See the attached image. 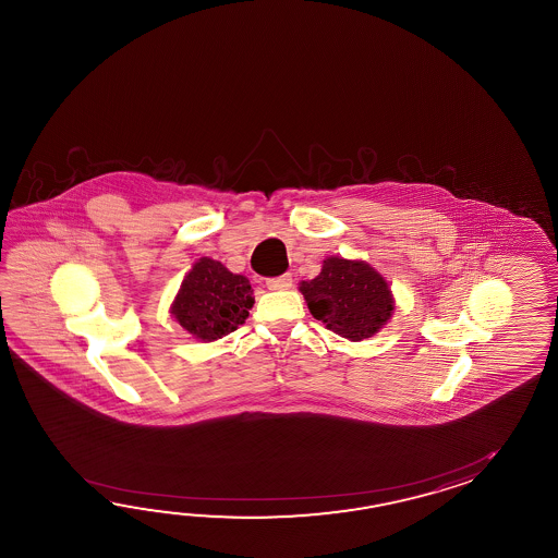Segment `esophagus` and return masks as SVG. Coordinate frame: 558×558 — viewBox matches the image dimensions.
I'll list each match as a JSON object with an SVG mask.
<instances>
[{"mask_svg":"<svg viewBox=\"0 0 558 558\" xmlns=\"http://www.w3.org/2000/svg\"><path fill=\"white\" fill-rule=\"evenodd\" d=\"M291 284H293L291 274L279 275V277L267 279V287H269L271 291H284V289H291Z\"/></svg>","mask_w":558,"mask_h":558,"instance_id":"1","label":"esophagus"}]
</instances>
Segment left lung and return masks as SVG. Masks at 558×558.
Wrapping results in <instances>:
<instances>
[{"instance_id":"1","label":"left lung","mask_w":558,"mask_h":558,"mask_svg":"<svg viewBox=\"0 0 558 558\" xmlns=\"http://www.w3.org/2000/svg\"><path fill=\"white\" fill-rule=\"evenodd\" d=\"M301 293L315 319L349 341H361L379 331L391 317L389 284L363 262L329 257L320 274L301 283Z\"/></svg>"}]
</instances>
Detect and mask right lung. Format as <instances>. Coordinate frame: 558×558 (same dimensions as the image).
<instances>
[{
	"mask_svg": "<svg viewBox=\"0 0 558 558\" xmlns=\"http://www.w3.org/2000/svg\"><path fill=\"white\" fill-rule=\"evenodd\" d=\"M250 279L231 274L219 262L203 257L193 265L171 307L179 325L202 341H217L250 317Z\"/></svg>",
	"mask_w": 558,
	"mask_h": 558,
	"instance_id": "obj_1",
	"label": "right lung"
}]
</instances>
